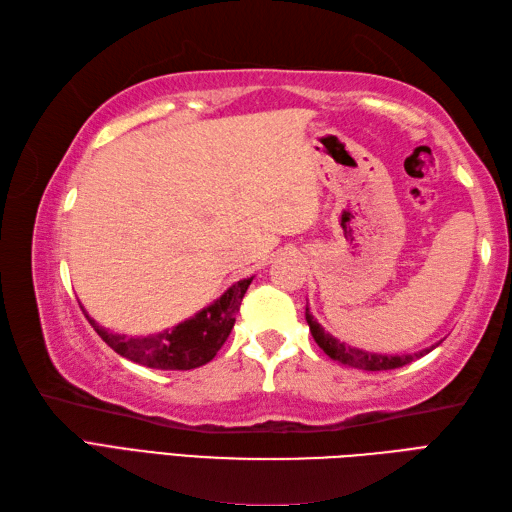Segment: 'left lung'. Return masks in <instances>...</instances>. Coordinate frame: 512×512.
Returning a JSON list of instances; mask_svg holds the SVG:
<instances>
[{
  "instance_id": "1",
  "label": "left lung",
  "mask_w": 512,
  "mask_h": 512,
  "mask_svg": "<svg viewBox=\"0 0 512 512\" xmlns=\"http://www.w3.org/2000/svg\"><path fill=\"white\" fill-rule=\"evenodd\" d=\"M306 322H309L311 328V335L315 339V344L320 346L328 357L344 363V366L350 368H359V370H368V372H377V370H394V368H401L407 366V363H412L414 359L427 355L429 350H434L436 346L425 348L420 352H414V355H379V352H368V350H361V348H352L346 346L344 342H339L337 337H333L331 333H326L324 328L313 320V315L306 309Z\"/></svg>"
}]
</instances>
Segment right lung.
<instances>
[{
	"mask_svg": "<svg viewBox=\"0 0 512 512\" xmlns=\"http://www.w3.org/2000/svg\"><path fill=\"white\" fill-rule=\"evenodd\" d=\"M254 278L238 280L227 289L217 302H212L195 317L170 328V331L149 337H127L111 333L98 326L85 313L89 324L102 337V342L111 346L118 355L127 357L140 366L155 370H192L206 366L221 350L225 339L230 337L236 313L241 309L243 295Z\"/></svg>",
	"mask_w": 512,
	"mask_h": 512,
	"instance_id": "right-lung-1",
	"label": "right lung"
}]
</instances>
